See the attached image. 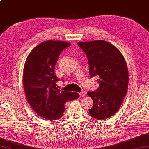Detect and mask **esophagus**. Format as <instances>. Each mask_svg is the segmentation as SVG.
I'll use <instances>...</instances> for the list:
<instances>
[{
  "mask_svg": "<svg viewBox=\"0 0 149 149\" xmlns=\"http://www.w3.org/2000/svg\"><path fill=\"white\" fill-rule=\"evenodd\" d=\"M79 95L81 97H84L86 95V92H81L79 93Z\"/></svg>",
  "mask_w": 149,
  "mask_h": 149,
  "instance_id": "obj_1",
  "label": "esophagus"
}]
</instances>
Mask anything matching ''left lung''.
<instances>
[{
	"mask_svg": "<svg viewBox=\"0 0 149 149\" xmlns=\"http://www.w3.org/2000/svg\"><path fill=\"white\" fill-rule=\"evenodd\" d=\"M78 46L86 54L90 77H98L99 88L88 92L94 104L89 109L93 118L107 119L120 108L129 85V72L120 51L110 42L98 40L79 42Z\"/></svg>",
	"mask_w": 149,
	"mask_h": 149,
	"instance_id": "8db88e82",
	"label": "left lung"
}]
</instances>
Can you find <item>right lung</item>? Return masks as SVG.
<instances>
[{
  "label": "right lung",
  "instance_id": "right-lung-1",
  "mask_svg": "<svg viewBox=\"0 0 149 149\" xmlns=\"http://www.w3.org/2000/svg\"><path fill=\"white\" fill-rule=\"evenodd\" d=\"M70 43L47 40L29 54L23 70V85L29 104L43 118L57 120L65 112V104L79 97L77 92L61 90L56 83L55 66L61 52Z\"/></svg>",
  "mask_w": 149,
  "mask_h": 149
}]
</instances>
